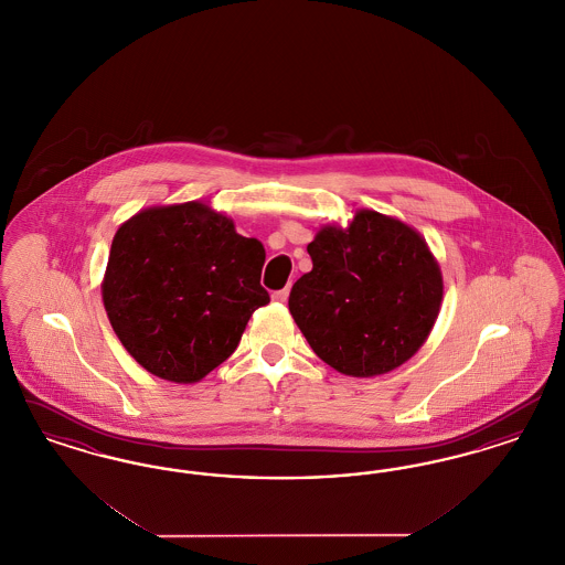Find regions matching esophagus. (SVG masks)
<instances>
[{
	"mask_svg": "<svg viewBox=\"0 0 565 565\" xmlns=\"http://www.w3.org/2000/svg\"><path fill=\"white\" fill-rule=\"evenodd\" d=\"M288 296H290V288H284V290L273 292V300H275V302H286Z\"/></svg>",
	"mask_w": 565,
	"mask_h": 565,
	"instance_id": "obj_1",
	"label": "esophagus"
}]
</instances>
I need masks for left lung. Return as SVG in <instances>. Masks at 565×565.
<instances>
[{
	"label": "left lung",
	"instance_id": "obj_1",
	"mask_svg": "<svg viewBox=\"0 0 565 565\" xmlns=\"http://www.w3.org/2000/svg\"><path fill=\"white\" fill-rule=\"evenodd\" d=\"M313 269L290 292L311 350L339 373L394 371L424 345L438 318L443 277L426 242L401 220L355 212L307 245Z\"/></svg>",
	"mask_w": 565,
	"mask_h": 565
}]
</instances>
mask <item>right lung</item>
I'll list each match as a JSON object with an SVG mask.
<instances>
[{"mask_svg":"<svg viewBox=\"0 0 565 565\" xmlns=\"http://www.w3.org/2000/svg\"><path fill=\"white\" fill-rule=\"evenodd\" d=\"M263 265V243L203 203L139 212L109 249V323L148 373L194 383L237 350L252 313L269 302Z\"/></svg>","mask_w":565,"mask_h":565,"instance_id":"obj_1","label":"right lung"}]
</instances>
